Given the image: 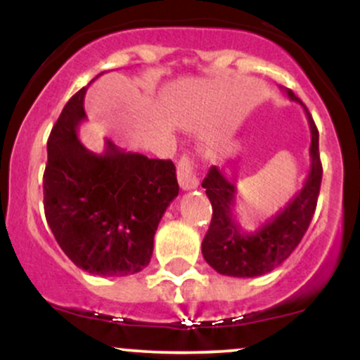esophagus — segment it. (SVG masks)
Returning a JSON list of instances; mask_svg holds the SVG:
<instances>
[{
    "label": "esophagus",
    "instance_id": "obj_1",
    "mask_svg": "<svg viewBox=\"0 0 360 360\" xmlns=\"http://www.w3.org/2000/svg\"><path fill=\"white\" fill-rule=\"evenodd\" d=\"M177 177H179V184L184 191L196 189L200 186V179H198L196 171H194V162L189 155L181 157L179 164H177Z\"/></svg>",
    "mask_w": 360,
    "mask_h": 360
}]
</instances>
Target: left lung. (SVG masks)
<instances>
[{"mask_svg":"<svg viewBox=\"0 0 360 360\" xmlns=\"http://www.w3.org/2000/svg\"><path fill=\"white\" fill-rule=\"evenodd\" d=\"M286 93L292 101L300 103L304 108L311 131V167L301 191L276 217L254 232H247L235 217L237 186L230 183L217 166L210 167L201 183L213 210L212 223L201 243V252L206 262L223 276L255 278L276 269L298 247L315 213L323 174L318 152V130L300 98H296L291 89H286Z\"/></svg>","mask_w":360,"mask_h":360,"instance_id":"left-lung-1","label":"left lung"}]
</instances>
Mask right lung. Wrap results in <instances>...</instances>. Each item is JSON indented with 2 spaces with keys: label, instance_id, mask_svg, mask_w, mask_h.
Returning a JSON list of instances; mask_svg holds the SVG:
<instances>
[{
  "label": "right lung",
  "instance_id": "obj_1",
  "mask_svg": "<svg viewBox=\"0 0 360 360\" xmlns=\"http://www.w3.org/2000/svg\"><path fill=\"white\" fill-rule=\"evenodd\" d=\"M86 88L62 110L47 140L44 210L64 254L94 276L148 266L160 218L179 193L172 160L148 159L106 140L94 154L77 139Z\"/></svg>",
  "mask_w": 360,
  "mask_h": 360
}]
</instances>
